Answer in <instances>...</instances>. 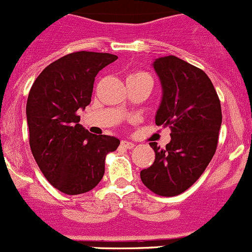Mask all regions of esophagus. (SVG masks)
<instances>
[{
    "mask_svg": "<svg viewBox=\"0 0 252 252\" xmlns=\"http://www.w3.org/2000/svg\"><path fill=\"white\" fill-rule=\"evenodd\" d=\"M121 145L126 149H133L134 148V144L130 143V141H128V140H122Z\"/></svg>",
    "mask_w": 252,
    "mask_h": 252,
    "instance_id": "esophagus-1",
    "label": "esophagus"
}]
</instances>
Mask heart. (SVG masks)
<instances>
[{"label":"heart","mask_w":252,"mask_h":252,"mask_svg":"<svg viewBox=\"0 0 252 252\" xmlns=\"http://www.w3.org/2000/svg\"><path fill=\"white\" fill-rule=\"evenodd\" d=\"M138 75H146L145 72H135V74H133V75H130V76H138ZM129 76V77H130Z\"/></svg>","instance_id":"b5f03b06"}]
</instances>
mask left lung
I'll use <instances>...</instances> for the list:
<instances>
[{
  "label": "left lung",
  "mask_w": 252,
  "mask_h": 252,
  "mask_svg": "<svg viewBox=\"0 0 252 252\" xmlns=\"http://www.w3.org/2000/svg\"><path fill=\"white\" fill-rule=\"evenodd\" d=\"M153 66L162 87L155 123L170 126L171 141L165 149L150 143L155 161L140 178L154 193L172 197L191 187L216 154L220 101L206 72L182 59L163 56Z\"/></svg>",
  "instance_id": "8db88e82"
}]
</instances>
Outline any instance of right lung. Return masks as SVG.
<instances>
[{
	"label": "right lung",
	"mask_w": 252,
	"mask_h": 252,
	"mask_svg": "<svg viewBox=\"0 0 252 252\" xmlns=\"http://www.w3.org/2000/svg\"><path fill=\"white\" fill-rule=\"evenodd\" d=\"M117 59L94 51L67 54L48 65L29 91L26 113L32 154L46 180L65 194L96 187L104 175L106 155L121 143L91 134L77 116L91 103L96 75Z\"/></svg>",
	"instance_id": "obj_1"
}]
</instances>
